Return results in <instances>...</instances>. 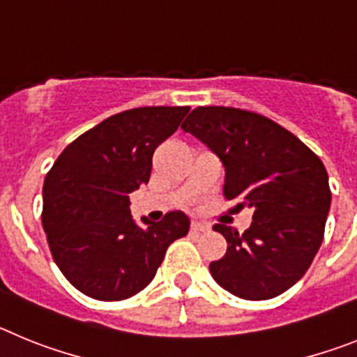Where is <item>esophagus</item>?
Masks as SVG:
<instances>
[{
    "mask_svg": "<svg viewBox=\"0 0 357 357\" xmlns=\"http://www.w3.org/2000/svg\"><path fill=\"white\" fill-rule=\"evenodd\" d=\"M191 230H195V232H207V230H211V225L206 222L193 220V222H191Z\"/></svg>",
    "mask_w": 357,
    "mask_h": 357,
    "instance_id": "esophagus-1",
    "label": "esophagus"
}]
</instances>
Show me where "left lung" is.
<instances>
[{"instance_id": "obj_1", "label": "left lung", "mask_w": 357, "mask_h": 357, "mask_svg": "<svg viewBox=\"0 0 357 357\" xmlns=\"http://www.w3.org/2000/svg\"><path fill=\"white\" fill-rule=\"evenodd\" d=\"M225 166L223 197L254 211L243 234L213 227L227 239L211 275L232 295L266 301L302 279L324 239L329 176L313 150L279 123L234 107H198L182 123Z\"/></svg>"}]
</instances>
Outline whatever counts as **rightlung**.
Wrapping results in <instances>:
<instances>
[{"instance_id": "1", "label": "right lung", "mask_w": 357, "mask_h": 357, "mask_svg": "<svg viewBox=\"0 0 357 357\" xmlns=\"http://www.w3.org/2000/svg\"><path fill=\"white\" fill-rule=\"evenodd\" d=\"M189 107H139L103 119L64 148L43 188V227L53 261L78 291L125 301L146 288L164 254L184 238L181 211L143 225L128 195L148 184L151 157Z\"/></svg>"}]
</instances>
